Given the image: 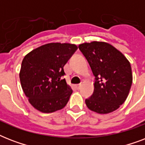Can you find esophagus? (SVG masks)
<instances>
[{"label":"esophagus","mask_w":145,"mask_h":145,"mask_svg":"<svg viewBox=\"0 0 145 145\" xmlns=\"http://www.w3.org/2000/svg\"><path fill=\"white\" fill-rule=\"evenodd\" d=\"M75 86H76V88L77 89H80V86H81V84H77V85H75Z\"/></svg>","instance_id":"obj_1"}]
</instances>
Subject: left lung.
I'll return each instance as SVG.
<instances>
[{
    "label": "left lung",
    "mask_w": 145,
    "mask_h": 145,
    "mask_svg": "<svg viewBox=\"0 0 145 145\" xmlns=\"http://www.w3.org/2000/svg\"><path fill=\"white\" fill-rule=\"evenodd\" d=\"M95 76L94 92L85 100L89 110L108 114L117 110L128 96L133 83L132 68L126 57L105 42L79 46Z\"/></svg>",
    "instance_id": "left-lung-1"
}]
</instances>
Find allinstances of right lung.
Returning <instances> with one entry per match:
<instances>
[{
    "label": "right lung",
    "instance_id": "1",
    "mask_svg": "<svg viewBox=\"0 0 145 145\" xmlns=\"http://www.w3.org/2000/svg\"><path fill=\"white\" fill-rule=\"evenodd\" d=\"M77 50L74 44L50 43L24 57L19 78L31 105L43 113H52L65 107L72 89L65 79L64 66Z\"/></svg>",
    "mask_w": 145,
    "mask_h": 145
}]
</instances>
